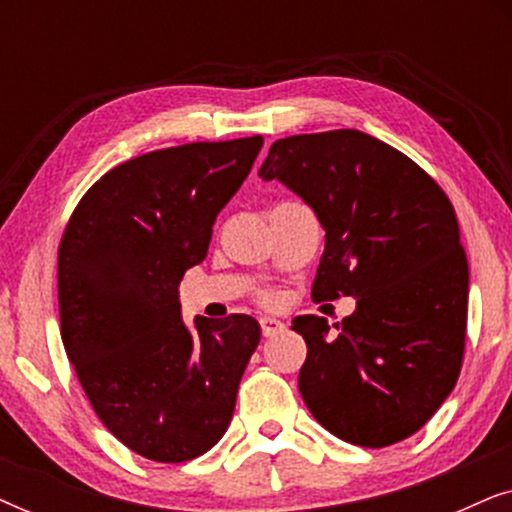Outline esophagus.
<instances>
[{
    "mask_svg": "<svg viewBox=\"0 0 512 512\" xmlns=\"http://www.w3.org/2000/svg\"><path fill=\"white\" fill-rule=\"evenodd\" d=\"M284 328L286 326L282 324V321L275 319V317H261V331H263L265 338H272V335L282 333Z\"/></svg>",
    "mask_w": 512,
    "mask_h": 512,
    "instance_id": "esophagus-1",
    "label": "esophagus"
}]
</instances>
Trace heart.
Segmentation results:
<instances>
[{
	"label": "heart",
	"instance_id": "b5f03b06",
	"mask_svg": "<svg viewBox=\"0 0 512 512\" xmlns=\"http://www.w3.org/2000/svg\"><path fill=\"white\" fill-rule=\"evenodd\" d=\"M261 298L265 300V303H272V300H275V293H263Z\"/></svg>",
	"mask_w": 512,
	"mask_h": 512
}]
</instances>
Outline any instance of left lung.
<instances>
[{
	"instance_id": "obj_1",
	"label": "left lung",
	"mask_w": 512,
	"mask_h": 512,
	"mask_svg": "<svg viewBox=\"0 0 512 512\" xmlns=\"http://www.w3.org/2000/svg\"><path fill=\"white\" fill-rule=\"evenodd\" d=\"M326 230L314 300L354 296L335 324L305 314L300 396L342 440L387 447L429 422L457 384L466 345L468 261L443 188L361 130L277 139L261 165Z\"/></svg>"
}]
</instances>
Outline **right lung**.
Masks as SVG:
<instances>
[{
    "mask_svg": "<svg viewBox=\"0 0 512 512\" xmlns=\"http://www.w3.org/2000/svg\"><path fill=\"white\" fill-rule=\"evenodd\" d=\"M263 137L195 142L97 179L58 249L60 335L90 405L132 452L179 464L219 443L261 340L247 314L181 321L179 282L205 261Z\"/></svg>",
    "mask_w": 512,
    "mask_h": 512,
    "instance_id": "add662e5",
    "label": "right lung"
}]
</instances>
